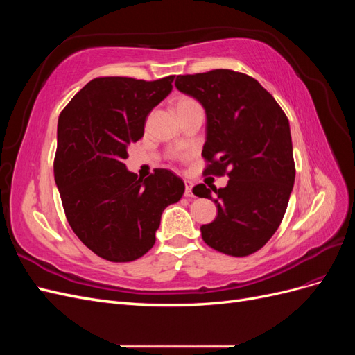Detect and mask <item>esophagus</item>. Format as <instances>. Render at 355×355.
I'll list each match as a JSON object with an SVG mask.
<instances>
[{"label":"esophagus","mask_w":355,"mask_h":355,"mask_svg":"<svg viewBox=\"0 0 355 355\" xmlns=\"http://www.w3.org/2000/svg\"><path fill=\"white\" fill-rule=\"evenodd\" d=\"M192 187H194V184H192L191 180H185V196L187 197H192Z\"/></svg>","instance_id":"1"}]
</instances>
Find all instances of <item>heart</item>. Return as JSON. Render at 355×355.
<instances>
[{"label":"heart","mask_w":355,"mask_h":355,"mask_svg":"<svg viewBox=\"0 0 355 355\" xmlns=\"http://www.w3.org/2000/svg\"><path fill=\"white\" fill-rule=\"evenodd\" d=\"M192 103H197V102L192 101L191 98H180L176 102V108H180V106H187V105H192Z\"/></svg>","instance_id":"obj_1"}]
</instances>
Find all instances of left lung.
Here are the masks:
<instances>
[{"instance_id":"8db88e82","label":"left lung","mask_w":355,"mask_h":355,"mask_svg":"<svg viewBox=\"0 0 355 355\" xmlns=\"http://www.w3.org/2000/svg\"><path fill=\"white\" fill-rule=\"evenodd\" d=\"M176 89L197 99L206 111V175L230 176L225 188L194 187L214 201L218 216L202 225L211 249L249 256L280 227L295 184L292 136L286 114L262 85L231 69L178 75ZM214 191L217 198L211 194Z\"/></svg>"}]
</instances>
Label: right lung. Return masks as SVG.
<instances>
[{
    "label": "right lung",
    "instance_id": "right-lung-1",
    "mask_svg": "<svg viewBox=\"0 0 355 355\" xmlns=\"http://www.w3.org/2000/svg\"><path fill=\"white\" fill-rule=\"evenodd\" d=\"M173 80L94 78L59 115L53 168L63 210L75 235L106 261L144 256L164 209L184 196V180L170 170L157 168L144 180L124 164L128 145L144 136L148 114Z\"/></svg>",
    "mask_w": 355,
    "mask_h": 355
}]
</instances>
